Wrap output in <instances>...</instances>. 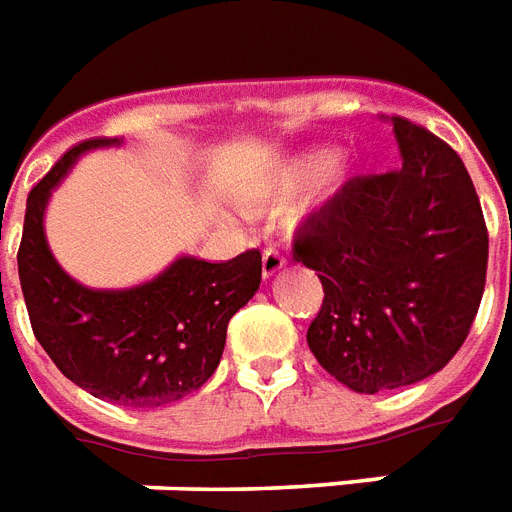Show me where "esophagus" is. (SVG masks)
Returning a JSON list of instances; mask_svg holds the SVG:
<instances>
[{"mask_svg":"<svg viewBox=\"0 0 512 512\" xmlns=\"http://www.w3.org/2000/svg\"><path fill=\"white\" fill-rule=\"evenodd\" d=\"M285 266H287L285 255H282L276 246H266V252H263V276L271 279V276L279 274Z\"/></svg>","mask_w":512,"mask_h":512,"instance_id":"34e87169","label":"esophagus"}]
</instances>
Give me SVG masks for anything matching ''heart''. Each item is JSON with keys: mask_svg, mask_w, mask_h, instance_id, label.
<instances>
[{"mask_svg": "<svg viewBox=\"0 0 512 512\" xmlns=\"http://www.w3.org/2000/svg\"><path fill=\"white\" fill-rule=\"evenodd\" d=\"M350 168L352 165L347 160V154H331V157H325L323 151L298 154L293 160L282 162L263 187L246 192L244 203H249V206H274V203L293 198L301 189L309 187L306 198L293 211V217L298 219L304 217L314 203L331 198L333 192L347 181Z\"/></svg>", "mask_w": 512, "mask_h": 512, "instance_id": "heart-1", "label": "heart"}]
</instances>
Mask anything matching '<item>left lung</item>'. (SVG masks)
<instances>
[{"mask_svg":"<svg viewBox=\"0 0 512 512\" xmlns=\"http://www.w3.org/2000/svg\"><path fill=\"white\" fill-rule=\"evenodd\" d=\"M391 124L401 168L347 181L295 238L325 293L309 350L355 393L445 369L486 287L488 233L464 162L418 124Z\"/></svg>","mask_w":512,"mask_h":512,"instance_id":"obj_1","label":"left lung"}]
</instances>
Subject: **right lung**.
<instances>
[{"mask_svg": "<svg viewBox=\"0 0 512 512\" xmlns=\"http://www.w3.org/2000/svg\"><path fill=\"white\" fill-rule=\"evenodd\" d=\"M94 138L75 146L29 192L18 276L32 331L56 369L78 388L121 407H165L217 372L230 317L257 293V249L227 263L179 255L132 287H86L56 263L45 238V208L86 151L121 146Z\"/></svg>", "mask_w": 512, "mask_h": 512, "instance_id": "1", "label": "right lung"}]
</instances>
